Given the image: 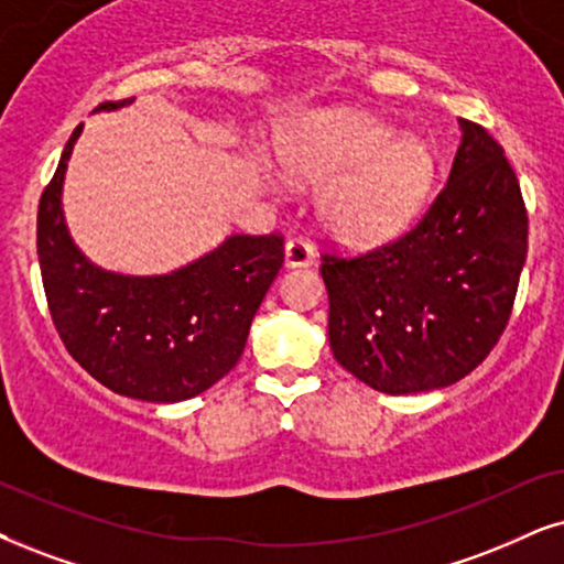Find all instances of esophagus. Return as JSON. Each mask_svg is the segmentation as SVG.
Returning a JSON list of instances; mask_svg holds the SVG:
<instances>
[{
  "instance_id": "obj_1",
  "label": "esophagus",
  "mask_w": 564,
  "mask_h": 564,
  "mask_svg": "<svg viewBox=\"0 0 564 564\" xmlns=\"http://www.w3.org/2000/svg\"><path fill=\"white\" fill-rule=\"evenodd\" d=\"M312 262H315V247L310 245V239H304V237L289 239L286 265L289 268H302V265H312Z\"/></svg>"
}]
</instances>
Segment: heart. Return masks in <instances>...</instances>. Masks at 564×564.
<instances>
[{
	"label": "heart",
	"mask_w": 564,
	"mask_h": 564,
	"mask_svg": "<svg viewBox=\"0 0 564 564\" xmlns=\"http://www.w3.org/2000/svg\"><path fill=\"white\" fill-rule=\"evenodd\" d=\"M296 184H335L327 224L351 241L384 239L403 229L432 182V153L419 138L365 117H330L302 145L291 148Z\"/></svg>",
	"instance_id": "1"
}]
</instances>
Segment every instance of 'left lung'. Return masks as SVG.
<instances>
[{
  "label": "left lung",
  "instance_id": "1",
  "mask_svg": "<svg viewBox=\"0 0 564 564\" xmlns=\"http://www.w3.org/2000/svg\"><path fill=\"white\" fill-rule=\"evenodd\" d=\"M451 176L409 231L361 254L323 252L335 361L390 395L447 388L508 327L529 213L502 145L460 119Z\"/></svg>",
  "mask_w": 564,
  "mask_h": 564
}]
</instances>
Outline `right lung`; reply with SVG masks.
<instances>
[{
  "mask_svg": "<svg viewBox=\"0 0 564 564\" xmlns=\"http://www.w3.org/2000/svg\"><path fill=\"white\" fill-rule=\"evenodd\" d=\"M127 101H106L117 109ZM75 127L46 184L35 247L54 327L90 377L119 395L187 401L237 367L249 325L283 265V237L234 234L169 275H117L93 265L69 239L62 182L80 138Z\"/></svg>",
  "mask_w": 564,
  "mask_h": 564,
  "instance_id": "obj_1",
  "label": "right lung"
}]
</instances>
